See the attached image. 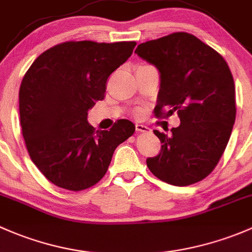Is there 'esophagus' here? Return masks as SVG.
I'll return each instance as SVG.
<instances>
[{"mask_svg": "<svg viewBox=\"0 0 252 252\" xmlns=\"http://www.w3.org/2000/svg\"><path fill=\"white\" fill-rule=\"evenodd\" d=\"M136 129L138 132H143V133H147V132H150V128L145 125H141V124H137Z\"/></svg>", "mask_w": 252, "mask_h": 252, "instance_id": "esophagus-1", "label": "esophagus"}]
</instances>
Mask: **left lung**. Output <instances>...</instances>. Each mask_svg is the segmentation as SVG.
Wrapping results in <instances>:
<instances>
[{
  "label": "left lung",
  "instance_id": "left-lung-1",
  "mask_svg": "<svg viewBox=\"0 0 252 252\" xmlns=\"http://www.w3.org/2000/svg\"><path fill=\"white\" fill-rule=\"evenodd\" d=\"M134 53L159 70L155 116L177 111L181 120L170 134L155 129L162 145L159 155L147 159L148 168L172 186L204 180L221 159L235 121L229 66L221 54L188 32L147 41Z\"/></svg>",
  "mask_w": 252,
  "mask_h": 252
}]
</instances>
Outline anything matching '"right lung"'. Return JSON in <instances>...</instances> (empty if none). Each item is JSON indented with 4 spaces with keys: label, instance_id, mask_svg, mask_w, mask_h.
<instances>
[{
    "label": "right lung",
    "instance_id": "obj_1",
    "mask_svg": "<svg viewBox=\"0 0 252 252\" xmlns=\"http://www.w3.org/2000/svg\"><path fill=\"white\" fill-rule=\"evenodd\" d=\"M134 46L69 41L43 52L23 77V137L33 164L56 186L74 191L94 186L116 147L134 133L136 126L126 119L109 131H95L87 121L88 110L104 98L108 77Z\"/></svg>",
    "mask_w": 252,
    "mask_h": 252
}]
</instances>
